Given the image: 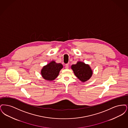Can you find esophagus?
I'll list each match as a JSON object with an SVG mask.
<instances>
[{
  "mask_svg": "<svg viewBox=\"0 0 128 128\" xmlns=\"http://www.w3.org/2000/svg\"><path fill=\"white\" fill-rule=\"evenodd\" d=\"M65 68H66V69H68V68H69V65H68V64H66Z\"/></svg>",
  "mask_w": 128,
  "mask_h": 128,
  "instance_id": "1",
  "label": "esophagus"
}]
</instances>
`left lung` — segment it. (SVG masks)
Masks as SVG:
<instances>
[{
	"label": "left lung",
	"mask_w": 128,
	"mask_h": 128,
	"mask_svg": "<svg viewBox=\"0 0 128 128\" xmlns=\"http://www.w3.org/2000/svg\"><path fill=\"white\" fill-rule=\"evenodd\" d=\"M71 69L75 76L82 82H84L92 76L93 71L88 64L82 62H78L76 64H72Z\"/></svg>",
	"instance_id": "1"
}]
</instances>
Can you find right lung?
Instances as JSON below:
<instances>
[{
    "instance_id": "add662e5",
    "label": "right lung",
    "mask_w": 128,
    "mask_h": 128,
    "mask_svg": "<svg viewBox=\"0 0 128 128\" xmlns=\"http://www.w3.org/2000/svg\"><path fill=\"white\" fill-rule=\"evenodd\" d=\"M62 67L61 64H57L54 61H52L43 67L41 70V74L46 80L52 81L58 76Z\"/></svg>"
}]
</instances>
